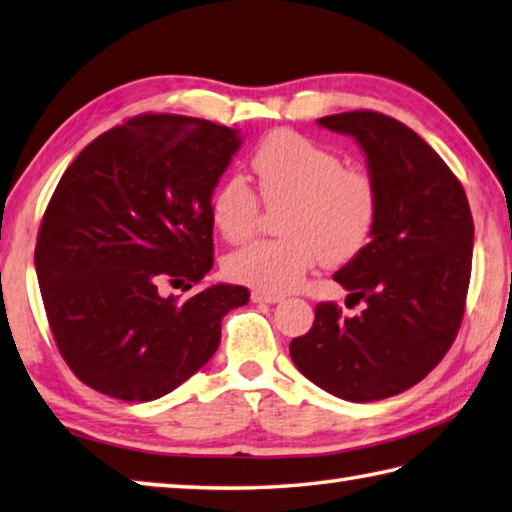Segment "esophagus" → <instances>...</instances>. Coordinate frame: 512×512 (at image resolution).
<instances>
[{"mask_svg": "<svg viewBox=\"0 0 512 512\" xmlns=\"http://www.w3.org/2000/svg\"><path fill=\"white\" fill-rule=\"evenodd\" d=\"M250 300L259 302V304H275V302H282V295L266 293V291H253L250 293Z\"/></svg>", "mask_w": 512, "mask_h": 512, "instance_id": "obj_1", "label": "esophagus"}]
</instances>
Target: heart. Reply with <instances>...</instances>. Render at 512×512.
<instances>
[{
  "instance_id": "1",
  "label": "heart",
  "mask_w": 512,
  "mask_h": 512,
  "mask_svg": "<svg viewBox=\"0 0 512 512\" xmlns=\"http://www.w3.org/2000/svg\"><path fill=\"white\" fill-rule=\"evenodd\" d=\"M259 199L284 206L277 239H257L230 253V280L257 291L284 293L311 266H342L367 248L378 221V190L367 172L345 167L336 152L302 134L273 132L253 156ZM259 201L248 183L232 176L212 197V219L221 237L239 244L253 235Z\"/></svg>"
}]
</instances>
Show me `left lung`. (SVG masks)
I'll use <instances>...</instances> for the list:
<instances>
[{"label":"left lung","mask_w":512,"mask_h":512,"mask_svg":"<svg viewBox=\"0 0 512 512\" xmlns=\"http://www.w3.org/2000/svg\"><path fill=\"white\" fill-rule=\"evenodd\" d=\"M318 125L356 138L378 190L371 241L333 275L347 300L367 306L347 318L333 302H320L309 333L288 349L324 392L351 403L380 401L421 383L457 338L475 224L457 176L396 118L362 109Z\"/></svg>","instance_id":"left-lung-1"}]
</instances>
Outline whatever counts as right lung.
I'll list each match as a JSON object with an SVG mask.
<instances>
[{
  "mask_svg": "<svg viewBox=\"0 0 512 512\" xmlns=\"http://www.w3.org/2000/svg\"><path fill=\"white\" fill-rule=\"evenodd\" d=\"M237 129L141 114L78 154L46 206L35 271L55 345L100 394L156 401L206 365L221 320L250 300L212 284V192L239 150Z\"/></svg>",
  "mask_w": 512,
  "mask_h": 512,
  "instance_id": "1",
  "label": "right lung"
}]
</instances>
